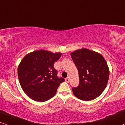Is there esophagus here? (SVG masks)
<instances>
[{
  "label": "esophagus",
  "instance_id": "obj_1",
  "mask_svg": "<svg viewBox=\"0 0 125 125\" xmlns=\"http://www.w3.org/2000/svg\"><path fill=\"white\" fill-rule=\"evenodd\" d=\"M69 81H70V79H69V77H66V78L65 79V82H67V83H69Z\"/></svg>",
  "mask_w": 125,
  "mask_h": 125
}]
</instances>
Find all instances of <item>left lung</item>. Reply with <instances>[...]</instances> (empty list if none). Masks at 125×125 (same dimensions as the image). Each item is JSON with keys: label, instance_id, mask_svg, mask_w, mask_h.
I'll return each instance as SVG.
<instances>
[{"label": "left lung", "instance_id": "left-lung-1", "mask_svg": "<svg viewBox=\"0 0 125 125\" xmlns=\"http://www.w3.org/2000/svg\"><path fill=\"white\" fill-rule=\"evenodd\" d=\"M71 57L79 72V86L72 88L79 99L90 101L100 95L106 88L110 71L101 54L86 48L72 52Z\"/></svg>", "mask_w": 125, "mask_h": 125}]
</instances>
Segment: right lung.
<instances>
[{"instance_id": "add662e5", "label": "right lung", "mask_w": 125, "mask_h": 125, "mask_svg": "<svg viewBox=\"0 0 125 125\" xmlns=\"http://www.w3.org/2000/svg\"><path fill=\"white\" fill-rule=\"evenodd\" d=\"M61 53L38 50L27 54L19 63L18 76L22 90L35 101H46L54 96L64 79L57 76L54 62Z\"/></svg>"}]
</instances>
